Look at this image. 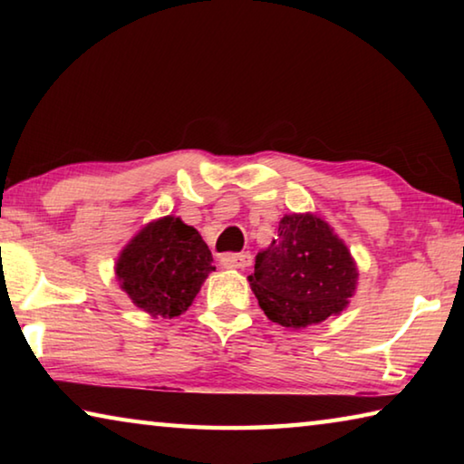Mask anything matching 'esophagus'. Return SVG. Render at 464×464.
<instances>
[{"label":"esophagus","instance_id":"1","mask_svg":"<svg viewBox=\"0 0 464 464\" xmlns=\"http://www.w3.org/2000/svg\"><path fill=\"white\" fill-rule=\"evenodd\" d=\"M251 264V256L247 251H241V254H225L221 256V266L223 268H235V270H243Z\"/></svg>","mask_w":464,"mask_h":464}]
</instances>
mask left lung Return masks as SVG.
Here are the masks:
<instances>
[{
	"instance_id": "1",
	"label": "left lung",
	"mask_w": 464,
	"mask_h": 464,
	"mask_svg": "<svg viewBox=\"0 0 464 464\" xmlns=\"http://www.w3.org/2000/svg\"><path fill=\"white\" fill-rule=\"evenodd\" d=\"M356 264L317 215H285L276 239L256 256L249 285L266 317L307 327L340 313L354 295Z\"/></svg>"
}]
</instances>
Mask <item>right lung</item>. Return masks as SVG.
<instances>
[{
    "label": "right lung",
    "mask_w": 464,
    "mask_h": 464,
    "mask_svg": "<svg viewBox=\"0 0 464 464\" xmlns=\"http://www.w3.org/2000/svg\"><path fill=\"white\" fill-rule=\"evenodd\" d=\"M213 254L200 233L178 217L149 223L116 264L124 293L153 317H178L190 307L208 272Z\"/></svg>",
    "instance_id": "obj_1"
}]
</instances>
